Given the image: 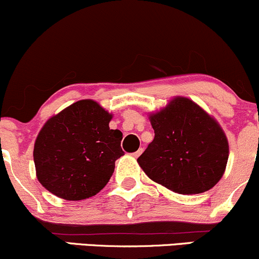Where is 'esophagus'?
Masks as SVG:
<instances>
[{
	"instance_id": "esophagus-1",
	"label": "esophagus",
	"mask_w": 259,
	"mask_h": 259,
	"mask_svg": "<svg viewBox=\"0 0 259 259\" xmlns=\"http://www.w3.org/2000/svg\"><path fill=\"white\" fill-rule=\"evenodd\" d=\"M143 151H144V150H143V149H139V150H138V151H136V152H134V153H133V156H134V157H139V156H140V155H141V153H143Z\"/></svg>"
}]
</instances>
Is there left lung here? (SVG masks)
Masks as SVG:
<instances>
[{"mask_svg":"<svg viewBox=\"0 0 259 259\" xmlns=\"http://www.w3.org/2000/svg\"><path fill=\"white\" fill-rule=\"evenodd\" d=\"M155 139L139 164L147 177L178 194H199L223 177L229 143L220 124L186 97L150 114Z\"/></svg>","mask_w":259,"mask_h":259,"instance_id":"left-lung-1","label":"left lung"}]
</instances>
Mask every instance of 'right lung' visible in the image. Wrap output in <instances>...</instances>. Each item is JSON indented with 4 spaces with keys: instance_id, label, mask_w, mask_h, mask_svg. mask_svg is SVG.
Listing matches in <instances>:
<instances>
[{
    "instance_id": "1",
    "label": "right lung",
    "mask_w": 259,
    "mask_h": 259,
    "mask_svg": "<svg viewBox=\"0 0 259 259\" xmlns=\"http://www.w3.org/2000/svg\"><path fill=\"white\" fill-rule=\"evenodd\" d=\"M112 114L92 99L71 104L44 124L34 144L36 178L66 200H82L106 187L124 155Z\"/></svg>"
}]
</instances>
